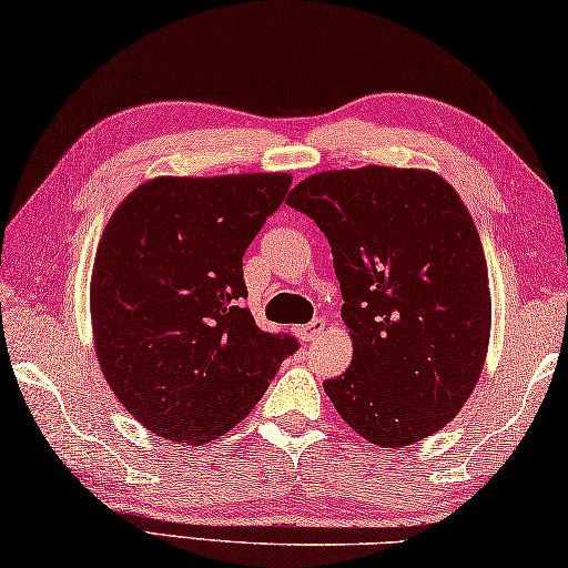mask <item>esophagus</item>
Returning <instances> with one entry per match:
<instances>
[{
    "instance_id": "esophagus-1",
    "label": "esophagus",
    "mask_w": 568,
    "mask_h": 568,
    "mask_svg": "<svg viewBox=\"0 0 568 568\" xmlns=\"http://www.w3.org/2000/svg\"><path fill=\"white\" fill-rule=\"evenodd\" d=\"M324 332V320H312L310 324H302V327H294V334L302 342H312L317 334Z\"/></svg>"
}]
</instances>
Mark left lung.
Masks as SVG:
<instances>
[{"instance_id":"1","label":"left lung","mask_w":568,"mask_h":568,"mask_svg":"<svg viewBox=\"0 0 568 568\" xmlns=\"http://www.w3.org/2000/svg\"><path fill=\"white\" fill-rule=\"evenodd\" d=\"M327 236L352 362L324 393L362 438L403 448L450 423L490 337L488 266L466 203L433 171H322L286 199Z\"/></svg>"}]
</instances>
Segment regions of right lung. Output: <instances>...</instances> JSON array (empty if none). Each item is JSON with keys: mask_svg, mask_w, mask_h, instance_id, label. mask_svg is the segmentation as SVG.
Segmentation results:
<instances>
[{"mask_svg": "<svg viewBox=\"0 0 568 568\" xmlns=\"http://www.w3.org/2000/svg\"><path fill=\"white\" fill-rule=\"evenodd\" d=\"M290 185V173L163 175L102 231L90 282L98 362L161 438L201 445L229 433L300 349L244 306V254Z\"/></svg>", "mask_w": 568, "mask_h": 568, "instance_id": "obj_1", "label": "right lung"}]
</instances>
